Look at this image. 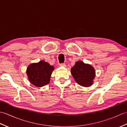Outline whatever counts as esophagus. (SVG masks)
Listing matches in <instances>:
<instances>
[{
    "instance_id": "obj_1",
    "label": "esophagus",
    "mask_w": 127,
    "mask_h": 127,
    "mask_svg": "<svg viewBox=\"0 0 127 127\" xmlns=\"http://www.w3.org/2000/svg\"><path fill=\"white\" fill-rule=\"evenodd\" d=\"M59 66H61V67H66V64H59Z\"/></svg>"
}]
</instances>
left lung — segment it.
<instances>
[{
    "instance_id": "obj_1",
    "label": "left lung",
    "mask_w": 127,
    "mask_h": 127,
    "mask_svg": "<svg viewBox=\"0 0 127 127\" xmlns=\"http://www.w3.org/2000/svg\"><path fill=\"white\" fill-rule=\"evenodd\" d=\"M71 74L77 83L83 87H88L93 84L95 71L91 64L79 61L71 68Z\"/></svg>"
}]
</instances>
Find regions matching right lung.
<instances>
[{
    "label": "right lung",
    "instance_id": "add662e5",
    "mask_svg": "<svg viewBox=\"0 0 127 127\" xmlns=\"http://www.w3.org/2000/svg\"><path fill=\"white\" fill-rule=\"evenodd\" d=\"M55 68L47 62L40 61L28 65L26 70L28 80L32 85L41 87L50 83V78Z\"/></svg>",
    "mask_w": 127,
    "mask_h": 127
}]
</instances>
